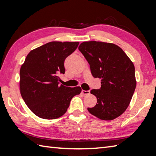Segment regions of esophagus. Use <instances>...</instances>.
Wrapping results in <instances>:
<instances>
[{"label": "esophagus", "mask_w": 156, "mask_h": 156, "mask_svg": "<svg viewBox=\"0 0 156 156\" xmlns=\"http://www.w3.org/2000/svg\"><path fill=\"white\" fill-rule=\"evenodd\" d=\"M82 94H84V95H88V94H90V90H82Z\"/></svg>", "instance_id": "34e87169"}]
</instances>
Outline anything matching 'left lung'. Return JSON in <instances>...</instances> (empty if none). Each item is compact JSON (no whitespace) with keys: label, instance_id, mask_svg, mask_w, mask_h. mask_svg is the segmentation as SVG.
I'll list each match as a JSON object with an SVG mask.
<instances>
[{"label":"left lung","instance_id":"obj_1","mask_svg":"<svg viewBox=\"0 0 156 156\" xmlns=\"http://www.w3.org/2000/svg\"><path fill=\"white\" fill-rule=\"evenodd\" d=\"M78 49L88 61L93 77L101 78V88L90 91L97 103L88 111L101 120H113L127 108L136 87L133 62L111 43L84 41Z\"/></svg>","mask_w":156,"mask_h":156}]
</instances>
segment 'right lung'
Wrapping results in <instances>:
<instances>
[{
	"label": "right lung",
	"mask_w": 156,
	"mask_h": 156,
	"mask_svg": "<svg viewBox=\"0 0 156 156\" xmlns=\"http://www.w3.org/2000/svg\"><path fill=\"white\" fill-rule=\"evenodd\" d=\"M79 42L51 41L33 49L20 69V92L25 104L37 117L55 119L65 114L71 99L82 91L80 87L59 85L64 74L65 59Z\"/></svg>",
	"instance_id": "right-lung-1"
}]
</instances>
